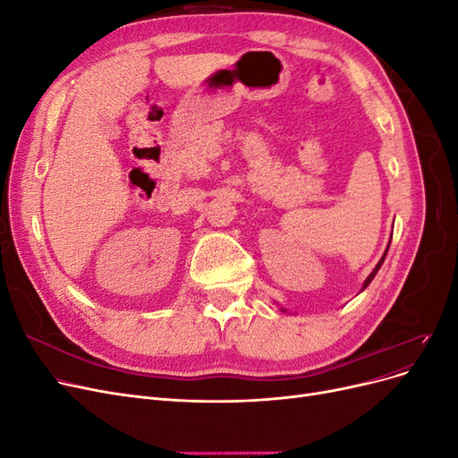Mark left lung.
<instances>
[{"mask_svg": "<svg viewBox=\"0 0 458 458\" xmlns=\"http://www.w3.org/2000/svg\"><path fill=\"white\" fill-rule=\"evenodd\" d=\"M386 254H387V248H386V252H384V256H382V258H380V261H378V263H377V267H374V269H372V273H370V275H369V276H367V281H365V283H363V288H361V290H365V288H367V286H369V284H370V281H372V279H374V275H377V273H378V269H380V267H382V263H384V259H386Z\"/></svg>", "mask_w": 458, "mask_h": 458, "instance_id": "1", "label": "left lung"}]
</instances>
